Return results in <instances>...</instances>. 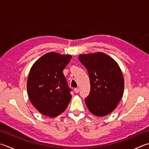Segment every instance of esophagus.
<instances>
[{
    "instance_id": "1",
    "label": "esophagus",
    "mask_w": 149,
    "mask_h": 149,
    "mask_svg": "<svg viewBox=\"0 0 149 149\" xmlns=\"http://www.w3.org/2000/svg\"><path fill=\"white\" fill-rule=\"evenodd\" d=\"M79 89L78 88H74V92H75V93H78V92H79Z\"/></svg>"
}]
</instances>
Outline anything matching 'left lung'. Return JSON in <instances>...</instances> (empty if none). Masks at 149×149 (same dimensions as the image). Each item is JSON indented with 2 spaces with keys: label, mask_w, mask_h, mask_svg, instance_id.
I'll return each instance as SVG.
<instances>
[{
  "label": "left lung",
  "mask_w": 149,
  "mask_h": 149,
  "mask_svg": "<svg viewBox=\"0 0 149 149\" xmlns=\"http://www.w3.org/2000/svg\"><path fill=\"white\" fill-rule=\"evenodd\" d=\"M79 60L85 66L90 77V92L84 100L87 108L96 116L109 114L123 94L124 79L118 64L102 52L81 54Z\"/></svg>",
  "instance_id": "1"
}]
</instances>
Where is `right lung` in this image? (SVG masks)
<instances>
[{
  "mask_svg": "<svg viewBox=\"0 0 149 149\" xmlns=\"http://www.w3.org/2000/svg\"><path fill=\"white\" fill-rule=\"evenodd\" d=\"M70 55L49 52L40 57L31 68L27 81L29 99L42 114L54 118L63 112L71 100L63 71Z\"/></svg>",
  "mask_w": 149,
  "mask_h": 149,
  "instance_id": "1",
  "label": "right lung"
}]
</instances>
